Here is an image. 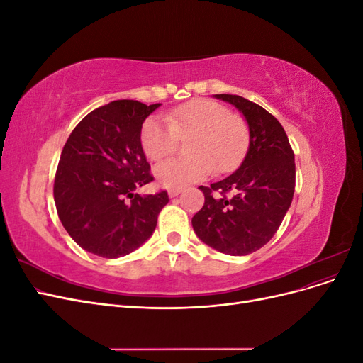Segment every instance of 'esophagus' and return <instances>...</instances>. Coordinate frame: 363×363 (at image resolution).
Segmentation results:
<instances>
[{"instance_id":"esophagus-1","label":"esophagus","mask_w":363,"mask_h":363,"mask_svg":"<svg viewBox=\"0 0 363 363\" xmlns=\"http://www.w3.org/2000/svg\"><path fill=\"white\" fill-rule=\"evenodd\" d=\"M182 188H171L169 191H168V194H169V196H177L179 194H182Z\"/></svg>"}]
</instances>
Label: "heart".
Instances as JSON below:
<instances>
[{
    "mask_svg": "<svg viewBox=\"0 0 363 363\" xmlns=\"http://www.w3.org/2000/svg\"><path fill=\"white\" fill-rule=\"evenodd\" d=\"M191 138L188 157L159 163L155 174L167 188H183L213 171L230 172L244 160L250 147L247 119L224 104L199 98L172 108L167 121L150 116L140 128V148L150 160H160L177 148L180 138Z\"/></svg>",
    "mask_w": 363,
    "mask_h": 363,
    "instance_id": "1",
    "label": "heart"
}]
</instances>
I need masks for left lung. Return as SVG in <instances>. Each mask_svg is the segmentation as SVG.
I'll list each match as a JSON object with an SVG mask.
<instances>
[{"instance_id": "1", "label": "left lung", "mask_w": 363, "mask_h": 363, "mask_svg": "<svg viewBox=\"0 0 363 363\" xmlns=\"http://www.w3.org/2000/svg\"><path fill=\"white\" fill-rule=\"evenodd\" d=\"M250 125L247 156L227 179L200 186L204 206L192 227L204 244L230 256H245L276 235L292 203L295 160L286 131L265 108L244 96L218 94Z\"/></svg>"}]
</instances>
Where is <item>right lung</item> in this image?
I'll use <instances>...</instances> for the list:
<instances>
[{"label": "right lung", "mask_w": 363, "mask_h": 363, "mask_svg": "<svg viewBox=\"0 0 363 363\" xmlns=\"http://www.w3.org/2000/svg\"><path fill=\"white\" fill-rule=\"evenodd\" d=\"M160 104L118 100L86 115L63 147L54 177L57 215L83 250L116 259L152 235L168 192L135 194L155 180L140 128Z\"/></svg>", "instance_id": "obj_1"}]
</instances>
